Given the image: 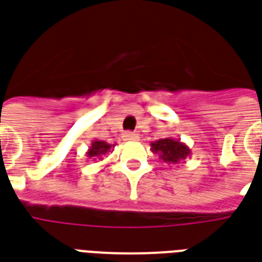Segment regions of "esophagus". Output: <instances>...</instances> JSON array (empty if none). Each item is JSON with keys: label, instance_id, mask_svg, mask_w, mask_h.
<instances>
[{"label": "esophagus", "instance_id": "1", "mask_svg": "<svg viewBox=\"0 0 262 262\" xmlns=\"http://www.w3.org/2000/svg\"><path fill=\"white\" fill-rule=\"evenodd\" d=\"M123 140L125 141H136L139 140V135L137 133H133V132H126L123 135Z\"/></svg>", "mask_w": 262, "mask_h": 262}]
</instances>
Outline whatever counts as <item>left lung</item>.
Instances as JSON below:
<instances>
[{
    "label": "left lung",
    "mask_w": 262,
    "mask_h": 262,
    "mask_svg": "<svg viewBox=\"0 0 262 262\" xmlns=\"http://www.w3.org/2000/svg\"><path fill=\"white\" fill-rule=\"evenodd\" d=\"M151 151L156 152L166 164H179L191 154V150L180 140L172 137L161 139L151 143Z\"/></svg>",
    "instance_id": "1"
}]
</instances>
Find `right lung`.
<instances>
[{
    "label": "right lung",
    "mask_w": 262,
    "mask_h": 262,
    "mask_svg": "<svg viewBox=\"0 0 262 262\" xmlns=\"http://www.w3.org/2000/svg\"><path fill=\"white\" fill-rule=\"evenodd\" d=\"M114 147H115V144H108L105 141L96 139V140L92 141V146L89 147L86 156L87 158H93V161H96L97 158H101L102 156H106L108 152H112Z\"/></svg>",
    "instance_id": "right-lung-1"
}]
</instances>
